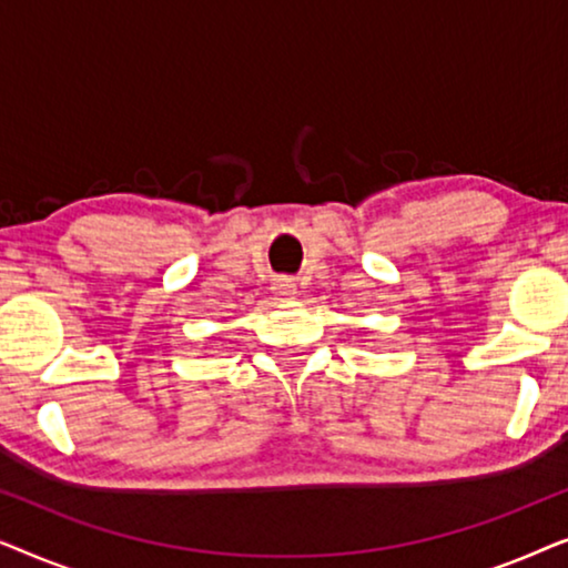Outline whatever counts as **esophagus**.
Wrapping results in <instances>:
<instances>
[{
    "label": "esophagus",
    "instance_id": "34e87169",
    "mask_svg": "<svg viewBox=\"0 0 568 568\" xmlns=\"http://www.w3.org/2000/svg\"><path fill=\"white\" fill-rule=\"evenodd\" d=\"M274 292L278 294V297H294V294H297V286H294L292 278L278 276V278H274Z\"/></svg>",
    "mask_w": 568,
    "mask_h": 568
}]
</instances>
